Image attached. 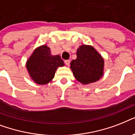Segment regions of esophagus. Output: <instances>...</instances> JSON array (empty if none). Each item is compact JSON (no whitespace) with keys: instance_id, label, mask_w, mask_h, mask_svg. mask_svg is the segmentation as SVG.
<instances>
[{"instance_id":"esophagus-1","label":"esophagus","mask_w":135,"mask_h":135,"mask_svg":"<svg viewBox=\"0 0 135 135\" xmlns=\"http://www.w3.org/2000/svg\"><path fill=\"white\" fill-rule=\"evenodd\" d=\"M70 62H71V61H70V60H65V61H64V63H65V64L66 66H69Z\"/></svg>"}]
</instances>
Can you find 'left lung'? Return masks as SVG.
Wrapping results in <instances>:
<instances>
[{"instance_id": "1", "label": "left lung", "mask_w": 135, "mask_h": 135, "mask_svg": "<svg viewBox=\"0 0 135 135\" xmlns=\"http://www.w3.org/2000/svg\"><path fill=\"white\" fill-rule=\"evenodd\" d=\"M77 58L71 62V69L76 80L87 85L99 80L104 74V61L91 45H82L77 50Z\"/></svg>"}]
</instances>
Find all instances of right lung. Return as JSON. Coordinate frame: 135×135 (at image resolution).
Masks as SVG:
<instances>
[{"mask_svg":"<svg viewBox=\"0 0 135 135\" xmlns=\"http://www.w3.org/2000/svg\"><path fill=\"white\" fill-rule=\"evenodd\" d=\"M63 66L64 64L60 56L51 55L50 49L46 45L35 49L26 64L30 77L39 85L50 82L55 77L57 68Z\"/></svg>","mask_w":135,"mask_h":135,"instance_id":"right-lung-1","label":"right lung"}]
</instances>
